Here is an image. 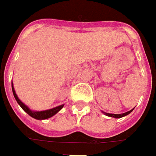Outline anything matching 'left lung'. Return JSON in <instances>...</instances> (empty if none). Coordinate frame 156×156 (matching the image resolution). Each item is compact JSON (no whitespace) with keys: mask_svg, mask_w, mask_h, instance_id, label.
I'll return each mask as SVG.
<instances>
[{"mask_svg":"<svg viewBox=\"0 0 156 156\" xmlns=\"http://www.w3.org/2000/svg\"><path fill=\"white\" fill-rule=\"evenodd\" d=\"M134 110V108L132 109V110H131V111H127V112H126V113H123V114H109V113H106V112H103L102 111V113L105 114V115H107V116H109V117H113V118H115V119H119V118H122L123 117V116H126V115H129V114L131 113V111Z\"/></svg>","mask_w":156,"mask_h":156,"instance_id":"obj_1","label":"left lung"}]
</instances>
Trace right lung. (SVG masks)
<instances>
[{"mask_svg": "<svg viewBox=\"0 0 156 156\" xmlns=\"http://www.w3.org/2000/svg\"><path fill=\"white\" fill-rule=\"evenodd\" d=\"M12 93H13V96H14L15 99L16 100V102L20 105V107L21 108L23 109L24 111L26 112L29 115H30L31 117H33L34 119H36L38 120H42V119H49V118L52 117V116H54V115H56L58 113V111L62 110L63 107H64V104L60 105V106H58V107H54L53 109H49V110H46V111H31L29 107L25 105L23 102H21V100L19 99L17 95L16 94V92H15L14 87H13V85H12Z\"/></svg>", "mask_w": 156, "mask_h": 156, "instance_id": "obj_1", "label": "right lung"}]
</instances>
